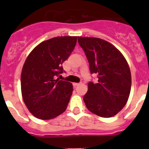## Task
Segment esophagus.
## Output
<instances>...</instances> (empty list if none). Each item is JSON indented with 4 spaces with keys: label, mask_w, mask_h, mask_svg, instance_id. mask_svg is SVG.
Here are the masks:
<instances>
[{
    "label": "esophagus",
    "mask_w": 149,
    "mask_h": 149,
    "mask_svg": "<svg viewBox=\"0 0 149 149\" xmlns=\"http://www.w3.org/2000/svg\"><path fill=\"white\" fill-rule=\"evenodd\" d=\"M73 84L74 86H79L80 84H81V83H73Z\"/></svg>",
    "instance_id": "esophagus-1"
}]
</instances>
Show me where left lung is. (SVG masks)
Masks as SVG:
<instances>
[{
  "mask_svg": "<svg viewBox=\"0 0 149 149\" xmlns=\"http://www.w3.org/2000/svg\"><path fill=\"white\" fill-rule=\"evenodd\" d=\"M97 83L89 81L84 97L87 109L102 118H111L125 107L131 88V73L122 53L108 42L96 37H78Z\"/></svg>",
  "mask_w": 149,
  "mask_h": 149,
  "instance_id": "left-lung-1",
  "label": "left lung"
}]
</instances>
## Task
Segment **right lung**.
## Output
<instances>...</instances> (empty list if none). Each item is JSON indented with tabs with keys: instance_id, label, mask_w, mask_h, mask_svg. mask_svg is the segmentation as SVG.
<instances>
[{
	"instance_id": "add662e5",
	"label": "right lung",
	"mask_w": 149,
	"mask_h": 149,
	"mask_svg": "<svg viewBox=\"0 0 149 149\" xmlns=\"http://www.w3.org/2000/svg\"><path fill=\"white\" fill-rule=\"evenodd\" d=\"M77 37H57L42 42L28 55L21 76L24 102L36 118L49 120L65 112L73 85L57 79L63 63L76 45Z\"/></svg>"
}]
</instances>
